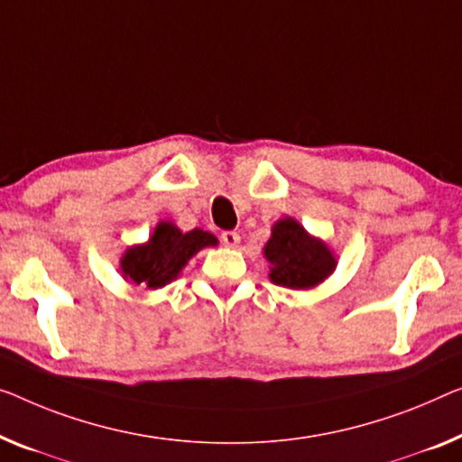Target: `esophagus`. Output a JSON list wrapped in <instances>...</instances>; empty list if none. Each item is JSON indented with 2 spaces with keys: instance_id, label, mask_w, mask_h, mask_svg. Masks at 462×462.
<instances>
[{
  "instance_id": "34e87169",
  "label": "esophagus",
  "mask_w": 462,
  "mask_h": 462,
  "mask_svg": "<svg viewBox=\"0 0 462 462\" xmlns=\"http://www.w3.org/2000/svg\"><path fill=\"white\" fill-rule=\"evenodd\" d=\"M222 243L228 246V249H236L238 243H240V236L236 232H224L222 234Z\"/></svg>"
}]
</instances>
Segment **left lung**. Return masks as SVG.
Masks as SVG:
<instances>
[{"instance_id":"obj_1","label":"left lung","mask_w":462,"mask_h":462,"mask_svg":"<svg viewBox=\"0 0 462 462\" xmlns=\"http://www.w3.org/2000/svg\"><path fill=\"white\" fill-rule=\"evenodd\" d=\"M270 261V280L291 291H311L334 273L338 259L334 251L297 219L286 216L272 226V236L263 246Z\"/></svg>"}]
</instances>
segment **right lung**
<instances>
[{"label": "right lung", "mask_w": 462, "mask_h": 462, "mask_svg": "<svg viewBox=\"0 0 462 462\" xmlns=\"http://www.w3.org/2000/svg\"><path fill=\"white\" fill-rule=\"evenodd\" d=\"M208 246H217V238L211 232L201 228L182 232L174 222L162 219L151 232L149 240L128 246L122 253V278L149 291H157L174 282L189 261Z\"/></svg>", "instance_id": "add662e5"}]
</instances>
